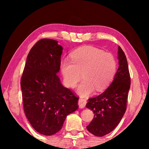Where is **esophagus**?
<instances>
[{"label": "esophagus", "mask_w": 149, "mask_h": 149, "mask_svg": "<svg viewBox=\"0 0 149 149\" xmlns=\"http://www.w3.org/2000/svg\"><path fill=\"white\" fill-rule=\"evenodd\" d=\"M87 104V100L85 99H83V98H80L79 99V101H78V104H79V107L80 108H84L85 105Z\"/></svg>", "instance_id": "1"}]
</instances>
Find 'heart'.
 <instances>
[{"instance_id":"obj_1","label":"heart","mask_w":149,"mask_h":149,"mask_svg":"<svg viewBox=\"0 0 149 149\" xmlns=\"http://www.w3.org/2000/svg\"><path fill=\"white\" fill-rule=\"evenodd\" d=\"M71 59L61 62V72L65 85L74 87L82 77L84 80L77 92L83 97L108 87L116 73L117 62L111 52L93 47H83L74 50Z\"/></svg>"}]
</instances>
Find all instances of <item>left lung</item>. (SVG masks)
I'll list each match as a JSON object with an SVG mask.
<instances>
[{
    "instance_id": "left-lung-1",
    "label": "left lung",
    "mask_w": 149,
    "mask_h": 149,
    "mask_svg": "<svg viewBox=\"0 0 149 149\" xmlns=\"http://www.w3.org/2000/svg\"><path fill=\"white\" fill-rule=\"evenodd\" d=\"M119 67L111 85L101 94L88 99L86 107L94 112V118L87 129L97 137L114 130L127 108L131 79L125 53L118 47Z\"/></svg>"
}]
</instances>
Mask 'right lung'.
<instances>
[{
  "label": "right lung",
  "mask_w": 149,
  "mask_h": 149,
  "mask_svg": "<svg viewBox=\"0 0 149 149\" xmlns=\"http://www.w3.org/2000/svg\"><path fill=\"white\" fill-rule=\"evenodd\" d=\"M62 53L57 41L39 40L30 50L20 82L25 114L45 135L59 132L67 116L79 108V98L62 86L57 75Z\"/></svg>",
  "instance_id": "1"
}]
</instances>
